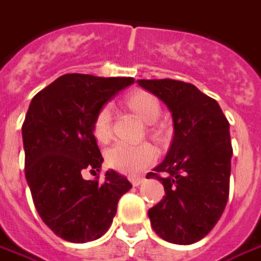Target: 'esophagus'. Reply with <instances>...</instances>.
<instances>
[{
  "label": "esophagus",
  "instance_id": "1",
  "mask_svg": "<svg viewBox=\"0 0 261 261\" xmlns=\"http://www.w3.org/2000/svg\"><path fill=\"white\" fill-rule=\"evenodd\" d=\"M130 181H131V185H133V186L138 187L140 185H141L142 181H144V179H142V177H131Z\"/></svg>",
  "mask_w": 261,
  "mask_h": 261
}]
</instances>
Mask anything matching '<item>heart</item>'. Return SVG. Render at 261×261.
<instances>
[{
    "label": "heart",
    "instance_id": "1",
    "mask_svg": "<svg viewBox=\"0 0 261 261\" xmlns=\"http://www.w3.org/2000/svg\"><path fill=\"white\" fill-rule=\"evenodd\" d=\"M130 108L141 117L147 124H155L161 117V105L158 99L145 92H137L128 99ZM151 133L158 134L152 127ZM93 134L97 141L108 142L112 138V108L105 106L99 112L93 124ZM156 161V151L149 144L127 145L116 144L106 151V162L110 168L123 172L125 175H138Z\"/></svg>",
    "mask_w": 261,
    "mask_h": 261
}]
</instances>
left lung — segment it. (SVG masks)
<instances>
[{
	"label": "left lung",
	"instance_id": "8db88e82",
	"mask_svg": "<svg viewBox=\"0 0 261 261\" xmlns=\"http://www.w3.org/2000/svg\"><path fill=\"white\" fill-rule=\"evenodd\" d=\"M161 99L173 120V140L165 159L147 179L162 181L165 196L148 211L153 230L176 245L196 243L213 229L229 196V123L217 100L192 84L140 80Z\"/></svg>",
	"mask_w": 261,
	"mask_h": 261
}]
</instances>
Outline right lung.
I'll return each instance as SVG.
<instances>
[{"label":"right lung","instance_id":"obj_1","mask_svg":"<svg viewBox=\"0 0 261 261\" xmlns=\"http://www.w3.org/2000/svg\"><path fill=\"white\" fill-rule=\"evenodd\" d=\"M133 84L130 76L65 74L32 99L22 125L26 181L43 222L64 241L85 243L105 235L120 197L133 187L112 169L102 183L82 177L85 169L102 168L96 116Z\"/></svg>","mask_w":261,"mask_h":261}]
</instances>
